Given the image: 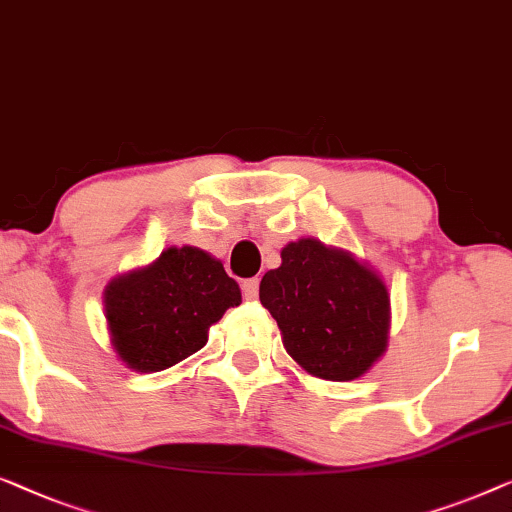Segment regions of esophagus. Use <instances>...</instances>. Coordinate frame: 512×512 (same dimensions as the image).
Wrapping results in <instances>:
<instances>
[{
	"label": "esophagus",
	"instance_id": "34e87169",
	"mask_svg": "<svg viewBox=\"0 0 512 512\" xmlns=\"http://www.w3.org/2000/svg\"><path fill=\"white\" fill-rule=\"evenodd\" d=\"M258 284H261V281H258L256 277L242 281V295H244V300H256V298H258Z\"/></svg>",
	"mask_w": 512,
	"mask_h": 512
}]
</instances>
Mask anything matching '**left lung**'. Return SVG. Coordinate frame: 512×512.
<instances>
[{
    "mask_svg": "<svg viewBox=\"0 0 512 512\" xmlns=\"http://www.w3.org/2000/svg\"><path fill=\"white\" fill-rule=\"evenodd\" d=\"M258 295L288 355L321 379H358L388 344L390 295L379 274L318 240L286 244Z\"/></svg>",
    "mask_w": 512,
    "mask_h": 512,
    "instance_id": "obj_1",
    "label": "left lung"
}]
</instances>
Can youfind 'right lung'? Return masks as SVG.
I'll list each match as a JSON object with an SVG mask.
<instances>
[{
  "label": "right lung",
  "mask_w": 512,
  "mask_h": 512,
  "mask_svg": "<svg viewBox=\"0 0 512 512\" xmlns=\"http://www.w3.org/2000/svg\"><path fill=\"white\" fill-rule=\"evenodd\" d=\"M240 302L238 281L196 247H170L103 293L115 351L136 372H161L201 351L210 325Z\"/></svg>",
  "instance_id": "add662e5"
}]
</instances>
